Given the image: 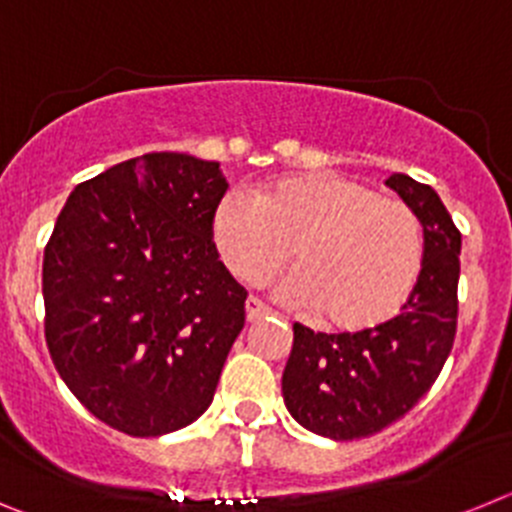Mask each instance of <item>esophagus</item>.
<instances>
[{"label": "esophagus", "mask_w": 512, "mask_h": 512, "mask_svg": "<svg viewBox=\"0 0 512 512\" xmlns=\"http://www.w3.org/2000/svg\"><path fill=\"white\" fill-rule=\"evenodd\" d=\"M269 312H271L269 307H266L261 300H256V297H248V300H246V320H248V323H259V320L266 318Z\"/></svg>", "instance_id": "esophagus-1"}]
</instances>
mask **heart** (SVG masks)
Segmentation results:
<instances>
[{"mask_svg": "<svg viewBox=\"0 0 512 512\" xmlns=\"http://www.w3.org/2000/svg\"><path fill=\"white\" fill-rule=\"evenodd\" d=\"M212 241L246 284L269 282L295 251L297 274L282 284V297L348 336L395 318L423 266L415 212L333 171L284 176L259 200L228 192L212 215Z\"/></svg>", "mask_w": 512, "mask_h": 512, "instance_id": "obj_1", "label": "heart"}]
</instances>
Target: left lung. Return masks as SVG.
<instances>
[{
  "label": "left lung",
  "instance_id": "left-lung-1",
  "mask_svg": "<svg viewBox=\"0 0 512 512\" xmlns=\"http://www.w3.org/2000/svg\"><path fill=\"white\" fill-rule=\"evenodd\" d=\"M387 187L423 225V269L408 302L400 315L359 336H328L295 323L282 374L292 418L333 441L374 436L413 410L454 346L461 233L428 184L392 174Z\"/></svg>",
  "mask_w": 512,
  "mask_h": 512
}]
</instances>
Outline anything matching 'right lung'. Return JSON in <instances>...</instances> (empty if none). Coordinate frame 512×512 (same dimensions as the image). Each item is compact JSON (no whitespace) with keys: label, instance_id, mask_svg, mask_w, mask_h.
I'll use <instances>...</instances> for the list:
<instances>
[{"label":"right lung","instance_id":"add662e5","mask_svg":"<svg viewBox=\"0 0 512 512\" xmlns=\"http://www.w3.org/2000/svg\"><path fill=\"white\" fill-rule=\"evenodd\" d=\"M217 161L146 153L81 182L43 256L45 341L76 400L151 438L194 423L246 323L212 243Z\"/></svg>","mask_w":512,"mask_h":512}]
</instances>
